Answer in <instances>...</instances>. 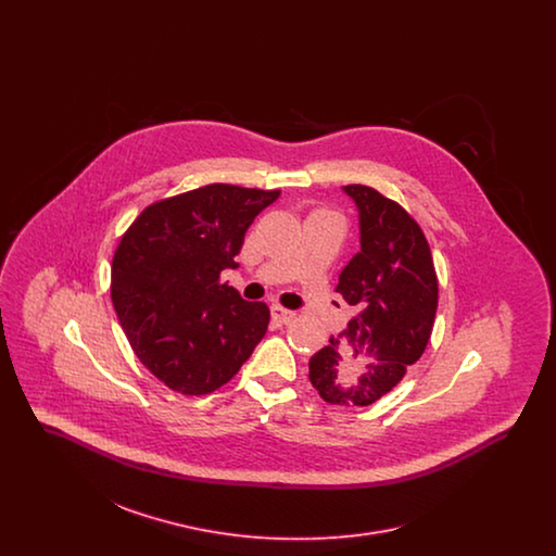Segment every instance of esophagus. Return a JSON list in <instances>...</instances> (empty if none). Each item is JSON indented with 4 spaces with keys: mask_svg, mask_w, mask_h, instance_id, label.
<instances>
[{
    "mask_svg": "<svg viewBox=\"0 0 556 556\" xmlns=\"http://www.w3.org/2000/svg\"><path fill=\"white\" fill-rule=\"evenodd\" d=\"M270 315H273V320H275V323H279V325H288L291 318H293V313H291V311L283 308V306H277V304L270 308Z\"/></svg>",
    "mask_w": 556,
    "mask_h": 556,
    "instance_id": "34e87169",
    "label": "esophagus"
}]
</instances>
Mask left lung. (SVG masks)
I'll list each match as a JSON object with an SVG mask.
<instances>
[{
    "label": "left lung",
    "mask_w": 556,
    "mask_h": 556,
    "mask_svg": "<svg viewBox=\"0 0 556 556\" xmlns=\"http://www.w3.org/2000/svg\"><path fill=\"white\" fill-rule=\"evenodd\" d=\"M358 211L361 250L338 291L356 308L344 331L311 358V383L329 404L369 406L386 396L429 342L438 277L417 220L367 186H345Z\"/></svg>",
    "instance_id": "1"
}]
</instances>
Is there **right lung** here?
<instances>
[{
    "mask_svg": "<svg viewBox=\"0 0 556 556\" xmlns=\"http://www.w3.org/2000/svg\"><path fill=\"white\" fill-rule=\"evenodd\" d=\"M279 189L212 184L141 212L112 258V302L132 352L186 396L225 386L265 338L268 306L220 283Z\"/></svg>",
    "mask_w": 556,
    "mask_h": 556,
    "instance_id": "obj_1",
    "label": "right lung"
}]
</instances>
